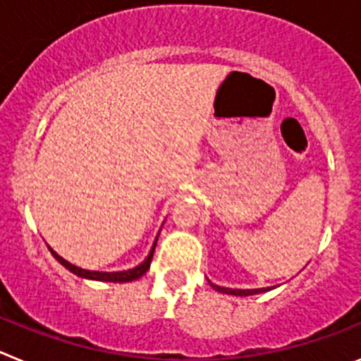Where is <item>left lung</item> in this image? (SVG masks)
<instances>
[{"instance_id":"left-lung-1","label":"left lung","mask_w":361,"mask_h":361,"mask_svg":"<svg viewBox=\"0 0 361 361\" xmlns=\"http://www.w3.org/2000/svg\"><path fill=\"white\" fill-rule=\"evenodd\" d=\"M212 283V282H209ZM212 288L216 289L219 293H226V295H235V296H250V295H258V293H266L269 291L271 288H262V289H231V288H220V286H215L212 283Z\"/></svg>"}]
</instances>
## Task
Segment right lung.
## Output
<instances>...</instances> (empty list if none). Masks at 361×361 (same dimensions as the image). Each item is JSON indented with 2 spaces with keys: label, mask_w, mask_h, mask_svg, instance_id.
<instances>
[{
  "label": "right lung",
  "mask_w": 361,
  "mask_h": 361,
  "mask_svg": "<svg viewBox=\"0 0 361 361\" xmlns=\"http://www.w3.org/2000/svg\"><path fill=\"white\" fill-rule=\"evenodd\" d=\"M157 238L155 237V242H153L152 250H149L148 257L145 258V262H141L139 266H135L133 269H128V271H114V273H106V271H88V269H82V267H78L73 266V264H70L68 260H65L63 257H59V255L56 253L54 250H50V253L54 255V258H56L57 262L61 264V266H65L66 269L72 271L73 275L81 276V279H88V280H97V282H133V280L141 279L142 275H145L146 271L149 269V264H152V258H153V251H155V245H157Z\"/></svg>",
  "instance_id": "add662e5"
}]
</instances>
